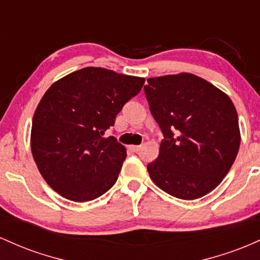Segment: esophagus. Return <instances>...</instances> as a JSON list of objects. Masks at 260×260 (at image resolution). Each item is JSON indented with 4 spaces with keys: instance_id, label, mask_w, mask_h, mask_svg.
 <instances>
[{
    "instance_id": "esophagus-1",
    "label": "esophagus",
    "mask_w": 260,
    "mask_h": 260,
    "mask_svg": "<svg viewBox=\"0 0 260 260\" xmlns=\"http://www.w3.org/2000/svg\"><path fill=\"white\" fill-rule=\"evenodd\" d=\"M129 148L131 151H134V152H138V151L141 148V146H138V145H131L129 146Z\"/></svg>"
}]
</instances>
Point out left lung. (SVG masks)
Listing matches in <instances>:
<instances>
[{
  "mask_svg": "<svg viewBox=\"0 0 260 260\" xmlns=\"http://www.w3.org/2000/svg\"><path fill=\"white\" fill-rule=\"evenodd\" d=\"M144 89L163 134L158 157L147 165L151 179L178 199L194 200L214 190L241 144L231 99L191 74L147 78Z\"/></svg>",
  "mask_w": 260,
  "mask_h": 260,
  "instance_id": "1",
  "label": "left lung"
}]
</instances>
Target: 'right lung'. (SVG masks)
<instances>
[{
	"label": "right lung",
	"mask_w": 260,
	"mask_h": 260,
	"mask_svg": "<svg viewBox=\"0 0 260 260\" xmlns=\"http://www.w3.org/2000/svg\"><path fill=\"white\" fill-rule=\"evenodd\" d=\"M145 78L84 67L52 83L33 116L30 147L45 182L66 199L84 203L118 179L126 150L104 138Z\"/></svg>",
	"instance_id": "add662e5"
}]
</instances>
